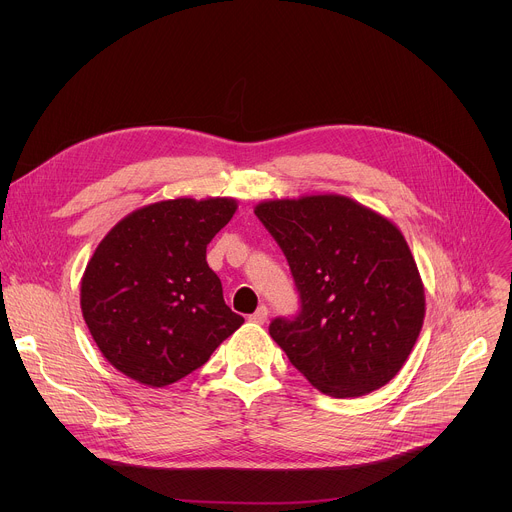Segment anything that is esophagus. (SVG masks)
<instances>
[{
  "label": "esophagus",
  "instance_id": "34e87169",
  "mask_svg": "<svg viewBox=\"0 0 512 512\" xmlns=\"http://www.w3.org/2000/svg\"><path fill=\"white\" fill-rule=\"evenodd\" d=\"M249 320L255 322V324H265V320H267V308H265V306H259L257 312L249 316Z\"/></svg>",
  "mask_w": 512,
  "mask_h": 512
}]
</instances>
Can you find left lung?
<instances>
[{
	"mask_svg": "<svg viewBox=\"0 0 512 512\" xmlns=\"http://www.w3.org/2000/svg\"><path fill=\"white\" fill-rule=\"evenodd\" d=\"M281 247L300 312L275 318L271 338L330 397L387 385L423 326V283L401 231L340 194L267 200L255 206Z\"/></svg>",
	"mask_w": 512,
	"mask_h": 512,
	"instance_id": "obj_1",
	"label": "left lung"
}]
</instances>
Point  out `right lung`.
<instances>
[{
    "label": "right lung",
    "instance_id": "1",
    "mask_svg": "<svg viewBox=\"0 0 512 512\" xmlns=\"http://www.w3.org/2000/svg\"><path fill=\"white\" fill-rule=\"evenodd\" d=\"M233 198H176L119 221L81 281V310L103 356L129 379L166 387L200 369L245 320L223 298L206 245Z\"/></svg>",
    "mask_w": 512,
    "mask_h": 512
}]
</instances>
